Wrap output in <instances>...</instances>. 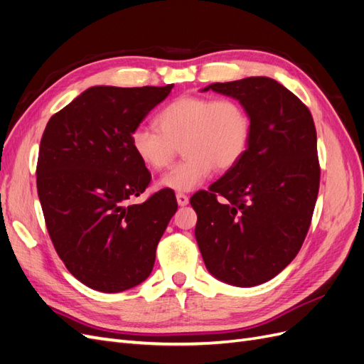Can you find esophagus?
<instances>
[{
    "mask_svg": "<svg viewBox=\"0 0 364 364\" xmlns=\"http://www.w3.org/2000/svg\"><path fill=\"white\" fill-rule=\"evenodd\" d=\"M176 200H178L179 206H185V205H188V196L183 193H178L176 194Z\"/></svg>",
    "mask_w": 364,
    "mask_h": 364,
    "instance_id": "esophagus-1",
    "label": "esophagus"
}]
</instances>
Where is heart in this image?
Segmentation results:
<instances>
[{"label": "heart", "mask_w": 364, "mask_h": 364, "mask_svg": "<svg viewBox=\"0 0 364 364\" xmlns=\"http://www.w3.org/2000/svg\"><path fill=\"white\" fill-rule=\"evenodd\" d=\"M158 130L138 127L130 134L136 159L153 171L167 168L178 147L183 159L165 173L159 185L173 191H191L214 168L226 171L245 158L252 141V117L237 98L183 95L156 115Z\"/></svg>", "instance_id": "1"}]
</instances>
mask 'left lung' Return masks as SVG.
<instances>
[{
	"label": "left lung",
	"instance_id": "obj_1",
	"mask_svg": "<svg viewBox=\"0 0 364 364\" xmlns=\"http://www.w3.org/2000/svg\"><path fill=\"white\" fill-rule=\"evenodd\" d=\"M209 90L247 107L252 141L234 168L190 199L196 240L213 277L253 287L289 266L310 229L321 182L314 121L299 98L269 77Z\"/></svg>",
	"mask_w": 364,
	"mask_h": 364
}]
</instances>
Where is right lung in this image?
<instances>
[{
  "mask_svg": "<svg viewBox=\"0 0 364 364\" xmlns=\"http://www.w3.org/2000/svg\"><path fill=\"white\" fill-rule=\"evenodd\" d=\"M171 90L92 86L43 130L36 185L48 234L65 267L97 291L146 281L178 211L171 190L130 203L151 179L132 151L130 134Z\"/></svg>",
  "mask_w": 364,
  "mask_h": 364,
  "instance_id": "right-lung-1",
  "label": "right lung"
}]
</instances>
